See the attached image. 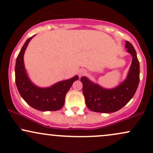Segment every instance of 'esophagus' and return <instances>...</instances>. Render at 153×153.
Returning a JSON list of instances; mask_svg holds the SVG:
<instances>
[{"label":"esophagus","instance_id":"1","mask_svg":"<svg viewBox=\"0 0 153 153\" xmlns=\"http://www.w3.org/2000/svg\"><path fill=\"white\" fill-rule=\"evenodd\" d=\"M85 74H86V71H85V70H84V69L80 70L78 72L79 78H81L82 76H83V75H85Z\"/></svg>","mask_w":153,"mask_h":153}]
</instances>
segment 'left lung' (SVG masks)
<instances>
[{"mask_svg":"<svg viewBox=\"0 0 153 153\" xmlns=\"http://www.w3.org/2000/svg\"><path fill=\"white\" fill-rule=\"evenodd\" d=\"M125 47L132 57V61L127 78L117 87L104 88L91 81L87 77L80 78L85 104L93 111L100 113L117 111L134 96L140 82V62L132 45L126 41Z\"/></svg>","mask_w":153,"mask_h":153,"instance_id":"left-lung-1","label":"left lung"}]
</instances>
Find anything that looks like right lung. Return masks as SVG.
<instances>
[{
    "instance_id": "right-lung-1",
    "label": "right lung",
    "mask_w": 153,
    "mask_h": 153,
    "mask_svg": "<svg viewBox=\"0 0 153 153\" xmlns=\"http://www.w3.org/2000/svg\"><path fill=\"white\" fill-rule=\"evenodd\" d=\"M33 37L26 40L16 58L15 78L17 88L23 99L35 109L42 111L59 110L64 105L67 93L73 82L78 80V76L75 75L47 88H40L34 85L26 73L24 62V52Z\"/></svg>"
}]
</instances>
